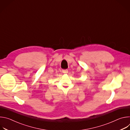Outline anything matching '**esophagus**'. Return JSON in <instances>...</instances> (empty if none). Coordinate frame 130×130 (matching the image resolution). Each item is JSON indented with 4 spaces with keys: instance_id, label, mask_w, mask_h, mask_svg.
<instances>
[{
    "instance_id": "34e87169",
    "label": "esophagus",
    "mask_w": 130,
    "mask_h": 130,
    "mask_svg": "<svg viewBox=\"0 0 130 130\" xmlns=\"http://www.w3.org/2000/svg\"><path fill=\"white\" fill-rule=\"evenodd\" d=\"M62 72H63V73H67L68 72V71L67 69H63V70H62Z\"/></svg>"
}]
</instances>
